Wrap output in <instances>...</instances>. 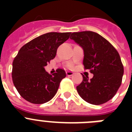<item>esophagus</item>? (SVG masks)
I'll return each instance as SVG.
<instances>
[{"mask_svg": "<svg viewBox=\"0 0 132 132\" xmlns=\"http://www.w3.org/2000/svg\"><path fill=\"white\" fill-rule=\"evenodd\" d=\"M66 75L68 76H72L74 75V72H72V71H66Z\"/></svg>", "mask_w": 132, "mask_h": 132, "instance_id": "1", "label": "esophagus"}]
</instances>
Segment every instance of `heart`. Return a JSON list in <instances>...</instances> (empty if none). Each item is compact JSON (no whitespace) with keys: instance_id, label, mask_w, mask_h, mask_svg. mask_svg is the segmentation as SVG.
<instances>
[{"instance_id":"heart-1","label":"heart","mask_w":132,"mask_h":132,"mask_svg":"<svg viewBox=\"0 0 132 132\" xmlns=\"http://www.w3.org/2000/svg\"><path fill=\"white\" fill-rule=\"evenodd\" d=\"M70 67H71V66H70Z\"/></svg>"}]
</instances>
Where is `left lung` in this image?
I'll return each mask as SVG.
<instances>
[{"label":"left lung","instance_id":"left-lung-1","mask_svg":"<svg viewBox=\"0 0 132 132\" xmlns=\"http://www.w3.org/2000/svg\"><path fill=\"white\" fill-rule=\"evenodd\" d=\"M70 39L84 49V69L94 75L77 86L80 96L93 105L106 103L114 96L121 86L124 68L117 49L103 37L95 32H75Z\"/></svg>","mask_w":132,"mask_h":132}]
</instances>
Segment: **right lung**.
Returning a JSON list of instances; mask_svg holds the SVG:
<instances>
[{
	"label": "right lung",
	"instance_id": "right-lung-1",
	"mask_svg": "<svg viewBox=\"0 0 132 132\" xmlns=\"http://www.w3.org/2000/svg\"><path fill=\"white\" fill-rule=\"evenodd\" d=\"M70 32H50L37 37L22 46L13 62L12 79L20 96L34 104L49 101L57 92L65 70L48 74L44 69L56 55L57 48L68 40Z\"/></svg>",
	"mask_w": 132,
	"mask_h": 132
}]
</instances>
